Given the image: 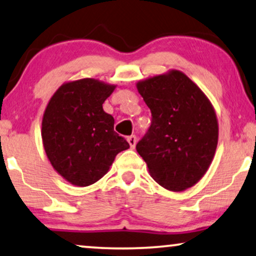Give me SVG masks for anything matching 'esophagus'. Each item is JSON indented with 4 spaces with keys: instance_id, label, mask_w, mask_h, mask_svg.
Instances as JSON below:
<instances>
[{
    "instance_id": "1",
    "label": "esophagus",
    "mask_w": 256,
    "mask_h": 256,
    "mask_svg": "<svg viewBox=\"0 0 256 256\" xmlns=\"http://www.w3.org/2000/svg\"><path fill=\"white\" fill-rule=\"evenodd\" d=\"M127 141L129 143V146H130V148L134 149L135 146H136V141H138V138H136L135 135H132V136H129V138H127Z\"/></svg>"
}]
</instances>
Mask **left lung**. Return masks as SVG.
Masks as SVG:
<instances>
[{"label": "left lung", "mask_w": 256, "mask_h": 256, "mask_svg": "<svg viewBox=\"0 0 256 256\" xmlns=\"http://www.w3.org/2000/svg\"><path fill=\"white\" fill-rule=\"evenodd\" d=\"M152 112V126L136 150L160 186L180 192L211 166L218 144V118L205 93L178 70L136 84Z\"/></svg>", "instance_id": "1"}]
</instances>
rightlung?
<instances>
[{
  "mask_svg": "<svg viewBox=\"0 0 256 256\" xmlns=\"http://www.w3.org/2000/svg\"><path fill=\"white\" fill-rule=\"evenodd\" d=\"M115 87L93 78L68 82L45 108V154L54 169L76 186H88L102 178L118 154L129 148L114 132V118L102 108Z\"/></svg>",
  "mask_w": 256,
  "mask_h": 256,
  "instance_id": "right-lung-1",
  "label": "right lung"
}]
</instances>
